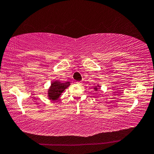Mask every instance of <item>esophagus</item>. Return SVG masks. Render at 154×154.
<instances>
[{"instance_id": "esophagus-1", "label": "esophagus", "mask_w": 154, "mask_h": 154, "mask_svg": "<svg viewBox=\"0 0 154 154\" xmlns=\"http://www.w3.org/2000/svg\"><path fill=\"white\" fill-rule=\"evenodd\" d=\"M76 83H77V84H80V85L82 84V82H77Z\"/></svg>"}]
</instances>
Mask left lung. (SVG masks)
I'll return each instance as SVG.
<instances>
[{"instance_id": "8db88e82", "label": "left lung", "mask_w": 154, "mask_h": 154, "mask_svg": "<svg viewBox=\"0 0 154 154\" xmlns=\"http://www.w3.org/2000/svg\"><path fill=\"white\" fill-rule=\"evenodd\" d=\"M98 87H100V86H99V85H98ZM94 89H95V90H96V91H97V90H97V88H94Z\"/></svg>"}]
</instances>
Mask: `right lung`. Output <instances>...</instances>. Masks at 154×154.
Segmentation results:
<instances>
[{
	"label": "right lung",
	"mask_w": 154,
	"mask_h": 154,
	"mask_svg": "<svg viewBox=\"0 0 154 154\" xmlns=\"http://www.w3.org/2000/svg\"><path fill=\"white\" fill-rule=\"evenodd\" d=\"M70 85V82L61 83L58 81L53 82L48 90V97L50 100H56L58 99L65 89Z\"/></svg>",
	"instance_id": "1"
}]
</instances>
